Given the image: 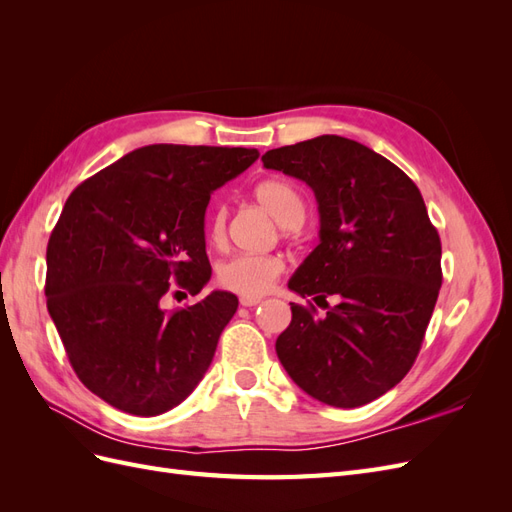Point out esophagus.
Returning <instances> with one entry per match:
<instances>
[{
	"instance_id": "obj_1",
	"label": "esophagus",
	"mask_w": 512,
	"mask_h": 512,
	"mask_svg": "<svg viewBox=\"0 0 512 512\" xmlns=\"http://www.w3.org/2000/svg\"><path fill=\"white\" fill-rule=\"evenodd\" d=\"M260 301H262L260 297H241L239 303H241L243 307H254V305H258Z\"/></svg>"
}]
</instances>
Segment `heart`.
I'll use <instances>...</instances> for the list:
<instances>
[{
  "label": "heart",
  "instance_id": "1",
  "mask_svg": "<svg viewBox=\"0 0 512 512\" xmlns=\"http://www.w3.org/2000/svg\"><path fill=\"white\" fill-rule=\"evenodd\" d=\"M254 198L265 207L273 220L284 228L303 224L307 205L303 194L284 179H262L254 185ZM207 239L213 247L226 243V209L215 207L207 220ZM284 273V260L273 254H237L220 265L218 277L222 286L243 294V297H262Z\"/></svg>",
  "mask_w": 512,
  "mask_h": 512
}]
</instances>
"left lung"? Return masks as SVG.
Instances as JSON below:
<instances>
[{"label":"left lung","mask_w":512,"mask_h":512,"mask_svg":"<svg viewBox=\"0 0 512 512\" xmlns=\"http://www.w3.org/2000/svg\"><path fill=\"white\" fill-rule=\"evenodd\" d=\"M262 164L316 194L320 243L288 288L327 309L316 316L312 303H290L275 352L307 395L365 406L404 380L421 350L442 286L438 230L404 170L350 138L271 149Z\"/></svg>","instance_id":"left-lung-1"}]
</instances>
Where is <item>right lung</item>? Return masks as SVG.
<instances>
[{"instance_id": "1", "label": "right lung", "mask_w": 512, "mask_h": 512, "mask_svg": "<svg viewBox=\"0 0 512 512\" xmlns=\"http://www.w3.org/2000/svg\"><path fill=\"white\" fill-rule=\"evenodd\" d=\"M256 149L147 145L85 179L46 245V307L74 374L113 408L156 416L209 369L237 297L215 290L166 312L170 292L211 277L205 211Z\"/></svg>"}]
</instances>
